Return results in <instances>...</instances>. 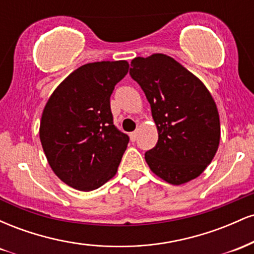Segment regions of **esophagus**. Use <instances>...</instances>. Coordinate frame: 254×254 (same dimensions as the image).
<instances>
[{
    "label": "esophagus",
    "mask_w": 254,
    "mask_h": 254,
    "mask_svg": "<svg viewBox=\"0 0 254 254\" xmlns=\"http://www.w3.org/2000/svg\"><path fill=\"white\" fill-rule=\"evenodd\" d=\"M136 138H137V131H133V132L130 133V139L132 142H135Z\"/></svg>",
    "instance_id": "34e87169"
}]
</instances>
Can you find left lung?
Here are the masks:
<instances>
[{
    "instance_id": "8db88e82",
    "label": "left lung",
    "mask_w": 254,
    "mask_h": 254,
    "mask_svg": "<svg viewBox=\"0 0 254 254\" xmlns=\"http://www.w3.org/2000/svg\"><path fill=\"white\" fill-rule=\"evenodd\" d=\"M130 75L143 89L159 139L144 154L157 177L172 185L196 179L220 144V116L214 98L196 75L164 54L136 57Z\"/></svg>"
}]
</instances>
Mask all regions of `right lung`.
Instances as JSON below:
<instances>
[{
    "label": "right lung",
    "mask_w": 254,
    "mask_h": 254,
    "mask_svg": "<svg viewBox=\"0 0 254 254\" xmlns=\"http://www.w3.org/2000/svg\"><path fill=\"white\" fill-rule=\"evenodd\" d=\"M129 71L127 61L81 65L57 86L40 119L39 137L54 173L92 191L116 176L129 136L113 125L110 97Z\"/></svg>",
    "instance_id": "right-lung-1"
}]
</instances>
